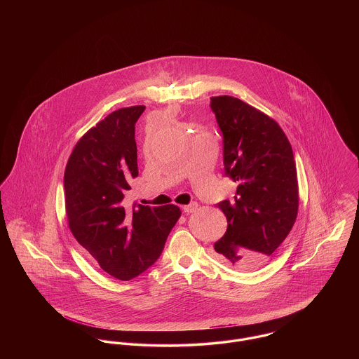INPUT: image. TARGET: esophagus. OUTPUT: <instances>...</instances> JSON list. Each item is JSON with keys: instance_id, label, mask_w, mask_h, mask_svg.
<instances>
[{"instance_id": "1", "label": "esophagus", "mask_w": 359, "mask_h": 359, "mask_svg": "<svg viewBox=\"0 0 359 359\" xmlns=\"http://www.w3.org/2000/svg\"><path fill=\"white\" fill-rule=\"evenodd\" d=\"M196 208H198V205H196L195 202H192V203H189V205H183V212L191 214V212L196 211Z\"/></svg>"}]
</instances>
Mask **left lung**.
Returning a JSON list of instances; mask_svg holds the SVG:
<instances>
[{
	"label": "left lung",
	"mask_w": 359,
	"mask_h": 359,
	"mask_svg": "<svg viewBox=\"0 0 359 359\" xmlns=\"http://www.w3.org/2000/svg\"><path fill=\"white\" fill-rule=\"evenodd\" d=\"M210 107L223 136L224 175L238 184L233 201L218 207L227 230L214 243L227 266L261 268L290 234L299 208V187L290 141L276 121L230 95Z\"/></svg>",
	"instance_id": "obj_1"
}]
</instances>
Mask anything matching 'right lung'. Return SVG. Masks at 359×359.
<instances>
[{
    "label": "right lung",
    "mask_w": 359,
    "mask_h": 359,
    "mask_svg": "<svg viewBox=\"0 0 359 359\" xmlns=\"http://www.w3.org/2000/svg\"><path fill=\"white\" fill-rule=\"evenodd\" d=\"M145 106L110 113L75 145L65 171L66 212L71 233L106 273L128 281L161 256L177 205L123 202L138 176L136 122Z\"/></svg>",
    "instance_id": "right-lung-1"
}]
</instances>
